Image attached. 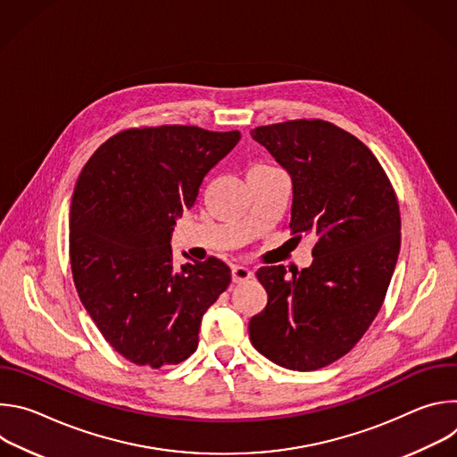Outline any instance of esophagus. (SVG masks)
<instances>
[{
    "label": "esophagus",
    "instance_id": "esophagus-1",
    "mask_svg": "<svg viewBox=\"0 0 457 457\" xmlns=\"http://www.w3.org/2000/svg\"><path fill=\"white\" fill-rule=\"evenodd\" d=\"M251 275H253V271L245 266H233V270H231V278H233L235 284L251 278Z\"/></svg>",
    "mask_w": 457,
    "mask_h": 457
}]
</instances>
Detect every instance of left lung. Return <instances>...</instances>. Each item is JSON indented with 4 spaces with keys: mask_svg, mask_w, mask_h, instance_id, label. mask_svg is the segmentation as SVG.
<instances>
[{
    "mask_svg": "<svg viewBox=\"0 0 457 457\" xmlns=\"http://www.w3.org/2000/svg\"><path fill=\"white\" fill-rule=\"evenodd\" d=\"M289 173L295 238L311 237L312 264L287 277L260 268L268 305L249 320L253 347L291 370L347 354L376 318L400 254V208L372 152L320 119L251 129Z\"/></svg>",
    "mask_w": 457,
    "mask_h": 457,
    "instance_id": "left-lung-1",
    "label": "left lung"
}]
</instances>
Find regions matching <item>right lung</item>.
Returning <instances> with one entry per match:
<instances>
[{
	"mask_svg": "<svg viewBox=\"0 0 457 457\" xmlns=\"http://www.w3.org/2000/svg\"><path fill=\"white\" fill-rule=\"evenodd\" d=\"M238 141L237 129H126L83 168L71 204L74 284L126 360L159 369L197 349L203 316L228 289L231 270L215 256L175 268L170 242L208 171Z\"/></svg>",
	"mask_w": 457,
	"mask_h": 457,
	"instance_id": "obj_1",
	"label": "right lung"
}]
</instances>
